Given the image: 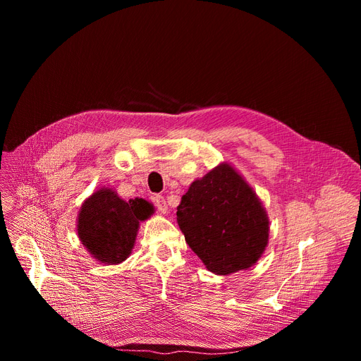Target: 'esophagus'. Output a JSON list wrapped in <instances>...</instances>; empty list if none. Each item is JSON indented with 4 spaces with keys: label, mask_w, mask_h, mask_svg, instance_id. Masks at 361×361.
Here are the masks:
<instances>
[{
    "label": "esophagus",
    "mask_w": 361,
    "mask_h": 361,
    "mask_svg": "<svg viewBox=\"0 0 361 361\" xmlns=\"http://www.w3.org/2000/svg\"><path fill=\"white\" fill-rule=\"evenodd\" d=\"M155 206L158 207V211H159L161 214H166V212H168L166 202H165V199H164L162 196H157V197H155Z\"/></svg>",
    "instance_id": "34e87169"
}]
</instances>
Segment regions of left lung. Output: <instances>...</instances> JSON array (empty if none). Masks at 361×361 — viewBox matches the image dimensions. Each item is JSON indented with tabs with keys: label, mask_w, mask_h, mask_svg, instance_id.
<instances>
[{
	"label": "left lung",
	"mask_w": 361,
	"mask_h": 361,
	"mask_svg": "<svg viewBox=\"0 0 361 361\" xmlns=\"http://www.w3.org/2000/svg\"><path fill=\"white\" fill-rule=\"evenodd\" d=\"M177 222L185 243L216 275L249 269L269 240L267 211L230 164L192 183L177 207Z\"/></svg>",
	"instance_id": "8db88e82"
}]
</instances>
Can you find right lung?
I'll use <instances>...</instances> for the list:
<instances>
[{"mask_svg": "<svg viewBox=\"0 0 361 361\" xmlns=\"http://www.w3.org/2000/svg\"><path fill=\"white\" fill-rule=\"evenodd\" d=\"M154 214L145 199L123 200L112 188L87 197L78 216V234L86 250L105 264L124 262L135 247L140 221Z\"/></svg>", "mask_w": 361, "mask_h": 361, "instance_id": "right-lung-1", "label": "right lung"}]
</instances>
